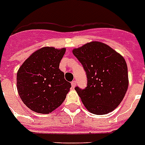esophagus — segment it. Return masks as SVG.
<instances>
[{
    "label": "esophagus",
    "instance_id": "esophagus-1",
    "mask_svg": "<svg viewBox=\"0 0 145 145\" xmlns=\"http://www.w3.org/2000/svg\"><path fill=\"white\" fill-rule=\"evenodd\" d=\"M71 84H72V88H74V87L76 86V80H74V81L72 82Z\"/></svg>",
    "mask_w": 145,
    "mask_h": 145
}]
</instances>
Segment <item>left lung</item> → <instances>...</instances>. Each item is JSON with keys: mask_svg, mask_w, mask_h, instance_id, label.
I'll return each mask as SVG.
<instances>
[{"mask_svg": "<svg viewBox=\"0 0 145 145\" xmlns=\"http://www.w3.org/2000/svg\"><path fill=\"white\" fill-rule=\"evenodd\" d=\"M72 53L86 72V88H75L86 108L99 115L112 112L128 90V67L124 57L99 41L73 49Z\"/></svg>", "mask_w": 145, "mask_h": 145, "instance_id": "1", "label": "left lung"}]
</instances>
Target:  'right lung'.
<instances>
[{
    "mask_svg": "<svg viewBox=\"0 0 145 145\" xmlns=\"http://www.w3.org/2000/svg\"><path fill=\"white\" fill-rule=\"evenodd\" d=\"M66 48L45 46L33 53L17 73V92L30 109L49 114L66 99L71 84L59 69Z\"/></svg>",
    "mask_w": 145,
    "mask_h": 145,
    "instance_id": "1",
    "label": "right lung"
}]
</instances>
